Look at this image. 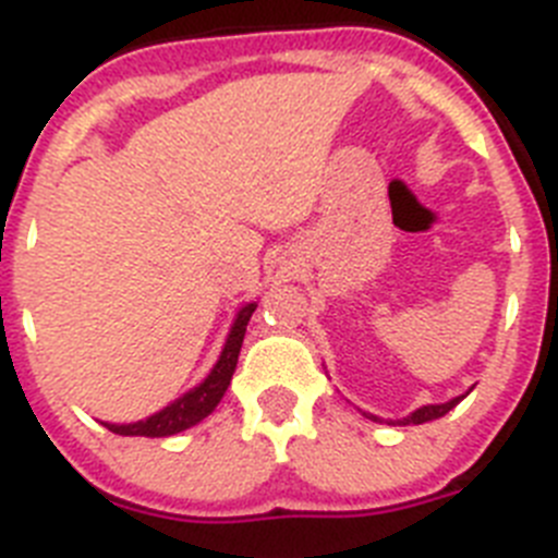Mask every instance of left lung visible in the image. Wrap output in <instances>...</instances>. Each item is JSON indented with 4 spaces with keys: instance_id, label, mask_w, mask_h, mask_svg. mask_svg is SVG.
Masks as SVG:
<instances>
[{
    "instance_id": "obj_1",
    "label": "left lung",
    "mask_w": 558,
    "mask_h": 558,
    "mask_svg": "<svg viewBox=\"0 0 558 558\" xmlns=\"http://www.w3.org/2000/svg\"><path fill=\"white\" fill-rule=\"evenodd\" d=\"M463 397L458 399H450V402H445V405H425V408H418L416 413H411V416L405 418H399V425H422V422H433V418H441L445 413H450L452 408L461 402Z\"/></svg>"
}]
</instances>
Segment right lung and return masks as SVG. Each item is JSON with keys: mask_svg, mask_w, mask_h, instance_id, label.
Masks as SVG:
<instances>
[{"mask_svg": "<svg viewBox=\"0 0 558 558\" xmlns=\"http://www.w3.org/2000/svg\"><path fill=\"white\" fill-rule=\"evenodd\" d=\"M256 310V304H248L236 313V322L231 327L229 340H226L223 354H220L218 366L211 368L209 377L201 383L198 388H192L190 393L179 399V402H172L167 405L165 411H159L156 416L145 418V422H136V425H106L111 433H120V436H150V438H161V436H172V433H181L186 427L198 425L201 418L209 416L218 402L223 399L226 388L231 383V374L236 368V357H240V347H243L245 338V327L251 322V313Z\"/></svg>", "mask_w": 558, "mask_h": 558, "instance_id": "obj_1", "label": "right lung"}]
</instances>
